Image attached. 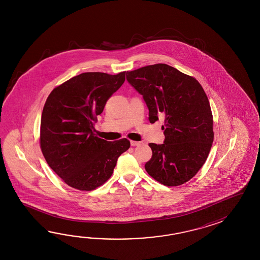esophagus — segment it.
I'll return each instance as SVG.
<instances>
[{
    "mask_svg": "<svg viewBox=\"0 0 260 260\" xmlns=\"http://www.w3.org/2000/svg\"><path fill=\"white\" fill-rule=\"evenodd\" d=\"M130 143H131V146H132V147H136V146H138V145L140 144V142H138V141H134V140H131V142H130Z\"/></svg>",
    "mask_w": 260,
    "mask_h": 260,
    "instance_id": "1",
    "label": "esophagus"
}]
</instances>
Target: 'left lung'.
Returning <instances> with one entry per match:
<instances>
[{
  "instance_id": "1",
  "label": "left lung",
  "mask_w": 260,
  "mask_h": 260,
  "mask_svg": "<svg viewBox=\"0 0 260 260\" xmlns=\"http://www.w3.org/2000/svg\"><path fill=\"white\" fill-rule=\"evenodd\" d=\"M126 79L143 95L149 122L165 115V142L149 144L152 156L146 171L165 186L182 185L205 165L214 140L205 90L195 78L161 63L127 72Z\"/></svg>"
}]
</instances>
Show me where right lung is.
Instances as JSON below:
<instances>
[{
	"label": "right lung",
	"mask_w": 260,
	"mask_h": 260,
	"mask_svg": "<svg viewBox=\"0 0 260 260\" xmlns=\"http://www.w3.org/2000/svg\"><path fill=\"white\" fill-rule=\"evenodd\" d=\"M124 81L125 72H84L53 89L45 101L40 147L51 169L70 187L83 191L99 188L130 148L126 138L111 142L94 133L98 115Z\"/></svg>",
	"instance_id": "add662e5"
}]
</instances>
